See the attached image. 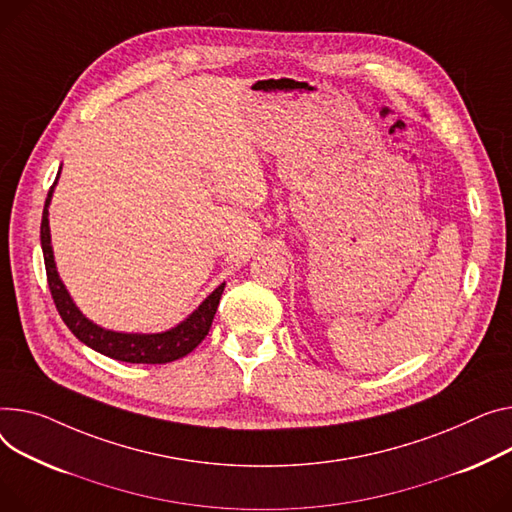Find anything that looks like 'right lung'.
Returning <instances> with one entry per match:
<instances>
[{"mask_svg":"<svg viewBox=\"0 0 512 512\" xmlns=\"http://www.w3.org/2000/svg\"><path fill=\"white\" fill-rule=\"evenodd\" d=\"M59 177V173H57ZM57 181V179H55ZM55 187V183H53ZM53 187L47 193L45 201V210H43V222H41V245H43V257H45V269H47V282L49 290L53 296V302L57 306V311L63 319V323L70 327V331L80 339L82 344L88 348L105 354L113 360L119 362H131V364H166V362H175L189 352H193L201 342L203 337L208 335L214 315L218 311L220 296L224 292V284L218 286L206 300L199 304V309L189 315L181 325L175 329L164 331V333H154V335H138V333H115L107 331L92 321H88L74 304V300L67 294L65 286L61 284L55 261H53V251H51V234H49V201L53 195Z\"/></svg>","mask_w":512,"mask_h":512,"instance_id":"1","label":"right lung"}]
</instances>
